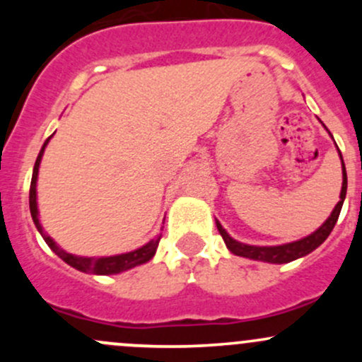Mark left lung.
I'll list each match as a JSON object with an SVG mask.
<instances>
[{
	"instance_id": "8db88e82",
	"label": "left lung",
	"mask_w": 362,
	"mask_h": 362,
	"mask_svg": "<svg viewBox=\"0 0 362 362\" xmlns=\"http://www.w3.org/2000/svg\"><path fill=\"white\" fill-rule=\"evenodd\" d=\"M339 152V151H338ZM339 158H341V152H339ZM341 168H343V184H341V194H339V202L337 206H334L333 214L329 215L326 222L317 229L315 233H312L306 238L298 240V242L287 243V245H279V247H254V245H245V243H240L236 240H233L228 233L222 229V226L217 222V229L221 233V236L224 238L228 249L236 255H242V257L254 259V261H264V262H275V264H284V262H291L294 259L303 257V255L310 254L312 250H315L324 240L329 236V233L333 231L334 224H337L339 211H341L343 199H345L346 194V171L345 164H343L341 158Z\"/></svg>"
}]
</instances>
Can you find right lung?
<instances>
[{"instance_id":"obj_1","label":"right lung","mask_w":362,"mask_h":362,"mask_svg":"<svg viewBox=\"0 0 362 362\" xmlns=\"http://www.w3.org/2000/svg\"><path fill=\"white\" fill-rule=\"evenodd\" d=\"M50 138H47V141L43 144L42 151H40L38 158H36L35 163V170H33V178H31V187H29V210H31V217L35 226L38 228L40 235L43 236V240L47 242V245L50 247L64 262H68L69 266H73L75 269L83 273H96V275H112V273H120L126 272V269L134 268L138 264H144V262L151 261L154 257L156 250H158L159 240H151L147 245H144L141 249L127 252V254H120V255H112V257H78V255L68 254L66 250L59 249V247L54 243V240L50 238L49 235H45L40 226L38 221V208H36V178H38V166L40 160H42L43 151H45L47 144H49Z\"/></svg>"}]
</instances>
